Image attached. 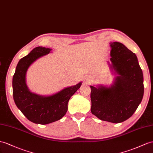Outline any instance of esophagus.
<instances>
[{
	"mask_svg": "<svg viewBox=\"0 0 153 153\" xmlns=\"http://www.w3.org/2000/svg\"><path fill=\"white\" fill-rule=\"evenodd\" d=\"M89 79H84V82H89V80H89Z\"/></svg>",
	"mask_w": 153,
	"mask_h": 153,
	"instance_id": "34e87169",
	"label": "esophagus"
}]
</instances>
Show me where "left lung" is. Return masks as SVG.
<instances>
[{"label":"left lung","mask_w":153,"mask_h":153,"mask_svg":"<svg viewBox=\"0 0 153 153\" xmlns=\"http://www.w3.org/2000/svg\"><path fill=\"white\" fill-rule=\"evenodd\" d=\"M110 47L108 64L118 75L110 87L91 85V111L100 120L119 123L131 117L142 100L143 76L134 53L120 42Z\"/></svg>","instance_id":"left-lung-1"}]
</instances>
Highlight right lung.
Here are the masks:
<instances>
[{
  "label": "right lung",
  "instance_id": "right-lung-1",
  "mask_svg": "<svg viewBox=\"0 0 153 153\" xmlns=\"http://www.w3.org/2000/svg\"><path fill=\"white\" fill-rule=\"evenodd\" d=\"M52 49L37 47L18 62L13 76V100L16 106L29 121L36 124L46 125L60 120L68 111V104L82 84L65 88L50 96L32 93L26 84V73L33 62L48 54Z\"/></svg>",
  "mask_w": 153,
  "mask_h": 153
}]
</instances>
